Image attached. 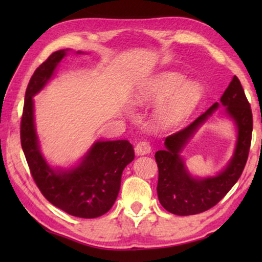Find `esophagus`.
<instances>
[{"instance_id":"obj_1","label":"esophagus","mask_w":262,"mask_h":262,"mask_svg":"<svg viewBox=\"0 0 262 262\" xmlns=\"http://www.w3.org/2000/svg\"><path fill=\"white\" fill-rule=\"evenodd\" d=\"M151 151V145H150L149 142L142 141L139 142L135 147V154L137 156H143V155H148Z\"/></svg>"}]
</instances>
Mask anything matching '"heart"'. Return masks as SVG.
Returning a JSON list of instances; mask_svg holds the SVG:
<instances>
[{
  "label": "heart",
  "mask_w": 262,
  "mask_h": 262,
  "mask_svg": "<svg viewBox=\"0 0 262 262\" xmlns=\"http://www.w3.org/2000/svg\"><path fill=\"white\" fill-rule=\"evenodd\" d=\"M206 94L203 84L187 82L178 72L159 73L145 82L136 91L135 101L140 105L158 104L155 111V122L161 128H173L184 122Z\"/></svg>",
  "instance_id": "b5f03b06"
}]
</instances>
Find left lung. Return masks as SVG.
Returning <instances> with one entry per match:
<instances>
[{
    "instance_id": "left-lung-1",
    "label": "left lung",
    "mask_w": 262,
    "mask_h": 262,
    "mask_svg": "<svg viewBox=\"0 0 262 262\" xmlns=\"http://www.w3.org/2000/svg\"><path fill=\"white\" fill-rule=\"evenodd\" d=\"M222 104L225 114L232 119L237 130V142L232 159L215 176L194 177L190 174L181 152L203 123ZM252 111L237 76H233L227 90L215 103L185 129L167 136L164 149L155 154L158 165L157 194L167 211L179 216L200 214L210 209L223 199L242 176L250 151Z\"/></svg>"
}]
</instances>
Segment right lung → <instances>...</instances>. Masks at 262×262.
I'll return each mask as SVG.
<instances>
[{
	"instance_id": "1",
	"label": "right lung",
	"mask_w": 262,
	"mask_h": 262,
	"mask_svg": "<svg viewBox=\"0 0 262 262\" xmlns=\"http://www.w3.org/2000/svg\"><path fill=\"white\" fill-rule=\"evenodd\" d=\"M72 50L53 53L35 69L25 92L20 142L31 174L43 196L69 215L95 219L107 212L117 200L122 171L135 155L127 140L96 141L78 164L54 167L43 157L35 130L33 97L51 81L62 59ZM77 54L83 52L77 51Z\"/></svg>"
}]
</instances>
